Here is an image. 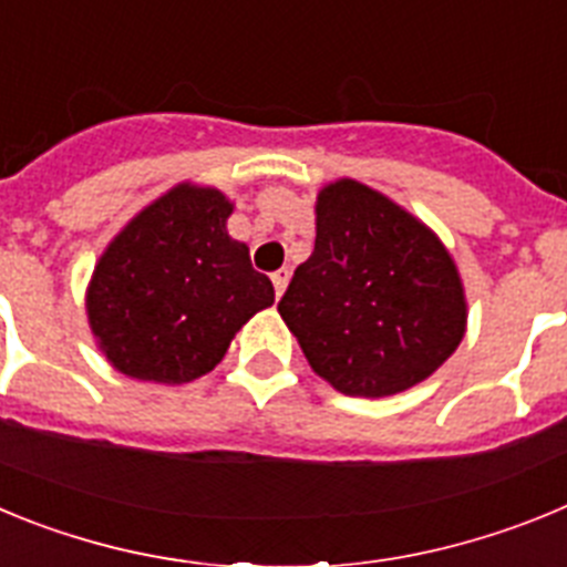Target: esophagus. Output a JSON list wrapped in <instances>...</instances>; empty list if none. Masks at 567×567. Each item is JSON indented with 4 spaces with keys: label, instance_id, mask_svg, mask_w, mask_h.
<instances>
[{
    "label": "esophagus",
    "instance_id": "obj_1",
    "mask_svg": "<svg viewBox=\"0 0 567 567\" xmlns=\"http://www.w3.org/2000/svg\"><path fill=\"white\" fill-rule=\"evenodd\" d=\"M289 284V269H278V272H272V287H275V295H284V289H287Z\"/></svg>",
    "mask_w": 567,
    "mask_h": 567
}]
</instances>
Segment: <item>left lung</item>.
<instances>
[{"label": "left lung", "instance_id": "1", "mask_svg": "<svg viewBox=\"0 0 567 567\" xmlns=\"http://www.w3.org/2000/svg\"><path fill=\"white\" fill-rule=\"evenodd\" d=\"M315 213V252L278 303L309 365L349 398L437 372L465 334L463 284L437 235L352 178L320 189Z\"/></svg>", "mask_w": 567, "mask_h": 567}]
</instances>
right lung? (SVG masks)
Returning <instances> with one entry per match:
<instances>
[{"label": "right lung", "mask_w": 567, "mask_h": 567, "mask_svg": "<svg viewBox=\"0 0 567 567\" xmlns=\"http://www.w3.org/2000/svg\"><path fill=\"white\" fill-rule=\"evenodd\" d=\"M218 189H169L115 235L87 289L90 329L127 378L189 383L213 372L229 340L275 303L247 244L227 235Z\"/></svg>", "instance_id": "1"}]
</instances>
